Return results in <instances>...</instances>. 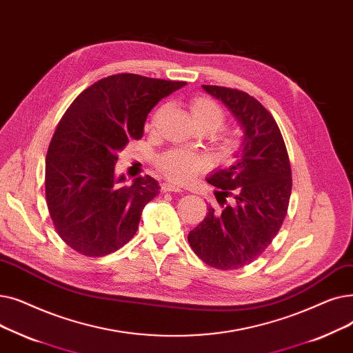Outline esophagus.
Masks as SVG:
<instances>
[{
    "instance_id": "1",
    "label": "esophagus",
    "mask_w": 353,
    "mask_h": 353,
    "mask_svg": "<svg viewBox=\"0 0 353 353\" xmlns=\"http://www.w3.org/2000/svg\"><path fill=\"white\" fill-rule=\"evenodd\" d=\"M161 191L162 192H181L182 190L179 187L174 185V183H171V182H163V183H161Z\"/></svg>"
}]
</instances>
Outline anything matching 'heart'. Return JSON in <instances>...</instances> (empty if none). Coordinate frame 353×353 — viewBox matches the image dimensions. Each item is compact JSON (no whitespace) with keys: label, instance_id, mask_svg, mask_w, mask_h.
<instances>
[{"label":"heart","instance_id":"1","mask_svg":"<svg viewBox=\"0 0 353 353\" xmlns=\"http://www.w3.org/2000/svg\"><path fill=\"white\" fill-rule=\"evenodd\" d=\"M190 110L194 117V121L207 130H215L224 123L225 113L223 108L218 105L214 99L208 96H195L190 100ZM161 110H158L152 121H150V126H154ZM220 149L224 154H231L234 149H237L240 139L237 133L234 132H223L220 139ZM155 165L158 170L171 181L175 182H188L198 174L207 171L211 162L205 155L188 152V150L172 148L166 150L162 155H159L155 159Z\"/></svg>","mask_w":353,"mask_h":353}]
</instances>
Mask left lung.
Masks as SVG:
<instances>
[{
    "label": "left lung",
    "mask_w": 353,
    "mask_h": 353,
    "mask_svg": "<svg viewBox=\"0 0 353 353\" xmlns=\"http://www.w3.org/2000/svg\"><path fill=\"white\" fill-rule=\"evenodd\" d=\"M230 109L244 129L237 163L207 178L216 188L218 210L188 234L194 253L218 270H237L272 244L288 214L292 168L272 113L245 92L203 85Z\"/></svg>",
    "instance_id": "1"
}]
</instances>
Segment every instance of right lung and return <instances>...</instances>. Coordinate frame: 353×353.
<instances>
[{"instance_id": "right-lung-1", "label": "right lung", "mask_w": 353, "mask_h": 353, "mask_svg": "<svg viewBox=\"0 0 353 353\" xmlns=\"http://www.w3.org/2000/svg\"><path fill=\"white\" fill-rule=\"evenodd\" d=\"M185 85L113 74L83 90L63 114L46 157V201L60 239L79 254L108 256L137 234L159 185L149 175L123 185L125 176H114L117 154L142 138L159 100Z\"/></svg>"}]
</instances>
